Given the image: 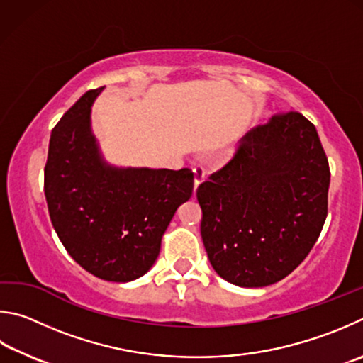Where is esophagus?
I'll return each mask as SVG.
<instances>
[{
  "mask_svg": "<svg viewBox=\"0 0 363 363\" xmlns=\"http://www.w3.org/2000/svg\"><path fill=\"white\" fill-rule=\"evenodd\" d=\"M193 172H194V191H196V189H198V186L201 185V183L204 182L206 172H204V169L201 167V165H196V167L193 169Z\"/></svg>",
  "mask_w": 363,
  "mask_h": 363,
  "instance_id": "esophagus-1",
  "label": "esophagus"
}]
</instances>
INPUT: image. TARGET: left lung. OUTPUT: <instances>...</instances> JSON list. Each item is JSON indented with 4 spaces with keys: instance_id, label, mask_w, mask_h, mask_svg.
<instances>
[{
    "instance_id": "8db88e82",
    "label": "left lung",
    "mask_w": 363,
    "mask_h": 363,
    "mask_svg": "<svg viewBox=\"0 0 363 363\" xmlns=\"http://www.w3.org/2000/svg\"><path fill=\"white\" fill-rule=\"evenodd\" d=\"M330 167L298 111L247 132L230 162L198 188L201 236L220 277L266 287L298 268L327 218Z\"/></svg>"
}]
</instances>
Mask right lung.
Wrapping results in <instances>:
<instances>
[{"instance_id":"right-lung-1","label":"right lung","mask_w":363,"mask_h":363,"mask_svg":"<svg viewBox=\"0 0 363 363\" xmlns=\"http://www.w3.org/2000/svg\"><path fill=\"white\" fill-rule=\"evenodd\" d=\"M101 91L86 92L52 129L44 194L69 257L95 277L130 282L155 264L172 217L191 198L194 177L189 169L106 164L91 129Z\"/></svg>"}]
</instances>
